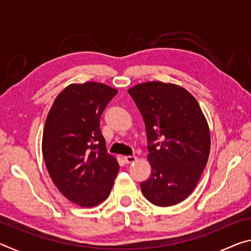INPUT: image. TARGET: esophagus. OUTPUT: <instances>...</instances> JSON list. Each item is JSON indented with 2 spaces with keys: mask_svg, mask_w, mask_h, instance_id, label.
<instances>
[{
  "mask_svg": "<svg viewBox=\"0 0 251 251\" xmlns=\"http://www.w3.org/2000/svg\"><path fill=\"white\" fill-rule=\"evenodd\" d=\"M124 159L127 164H131V163H134V161L137 160V157L136 156H125Z\"/></svg>",
  "mask_w": 251,
  "mask_h": 251,
  "instance_id": "esophagus-1",
  "label": "esophagus"
}]
</instances>
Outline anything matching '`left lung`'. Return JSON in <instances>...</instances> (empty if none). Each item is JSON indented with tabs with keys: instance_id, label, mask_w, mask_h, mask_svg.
<instances>
[{
	"instance_id": "left-lung-1",
	"label": "left lung",
	"mask_w": 251,
	"mask_h": 251,
	"mask_svg": "<svg viewBox=\"0 0 251 251\" xmlns=\"http://www.w3.org/2000/svg\"><path fill=\"white\" fill-rule=\"evenodd\" d=\"M145 122L151 174L141 182L148 201L168 207L184 201L206 167L210 134L195 97L175 84L147 82L128 90Z\"/></svg>"
}]
</instances>
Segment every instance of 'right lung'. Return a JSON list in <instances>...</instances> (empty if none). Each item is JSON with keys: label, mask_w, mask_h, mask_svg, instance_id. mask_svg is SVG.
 Here are the masks:
<instances>
[{"label": "right lung", "mask_w": 251, "mask_h": 251, "mask_svg": "<svg viewBox=\"0 0 251 251\" xmlns=\"http://www.w3.org/2000/svg\"><path fill=\"white\" fill-rule=\"evenodd\" d=\"M116 94L101 83L72 84L46 118L42 151L49 174L59 192L80 207L104 201L120 169L100 127L101 113Z\"/></svg>", "instance_id": "1"}]
</instances>
